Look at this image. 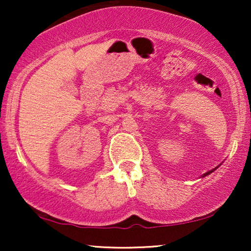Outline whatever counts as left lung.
<instances>
[{
  "label": "left lung",
  "instance_id": "8db88e82",
  "mask_svg": "<svg viewBox=\"0 0 251 251\" xmlns=\"http://www.w3.org/2000/svg\"><path fill=\"white\" fill-rule=\"evenodd\" d=\"M215 169H216V168H215ZM215 169H212L211 171H208V173H207V174H204V175H203V177H204V176H208V175H209V174H211V173H212V171H214Z\"/></svg>",
  "mask_w": 251,
  "mask_h": 251
}]
</instances>
